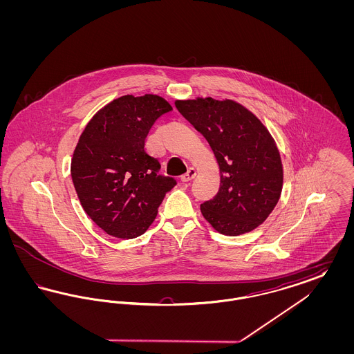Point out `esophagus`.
<instances>
[{
	"instance_id": "34e87169",
	"label": "esophagus",
	"mask_w": 354,
	"mask_h": 354,
	"mask_svg": "<svg viewBox=\"0 0 354 354\" xmlns=\"http://www.w3.org/2000/svg\"><path fill=\"white\" fill-rule=\"evenodd\" d=\"M195 176H196V169L191 167V169H188V171L185 172V175H182V176H180V180H182L183 183H187V182L192 180Z\"/></svg>"
}]
</instances>
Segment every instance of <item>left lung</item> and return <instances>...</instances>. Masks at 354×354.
<instances>
[{
  "mask_svg": "<svg viewBox=\"0 0 354 354\" xmlns=\"http://www.w3.org/2000/svg\"><path fill=\"white\" fill-rule=\"evenodd\" d=\"M175 106L219 163V191L201 205L203 216L223 235L252 231L270 216L283 188L281 159L268 130L234 101L198 98Z\"/></svg>",
  "mask_w": 354,
  "mask_h": 354,
  "instance_id": "1",
  "label": "left lung"
}]
</instances>
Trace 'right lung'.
Segmentation results:
<instances>
[{
    "mask_svg": "<svg viewBox=\"0 0 354 354\" xmlns=\"http://www.w3.org/2000/svg\"><path fill=\"white\" fill-rule=\"evenodd\" d=\"M172 110L158 95H124L87 123L71 160V178L84 212L106 234L134 239L156 218L176 185L145 149L155 120Z\"/></svg>",
    "mask_w": 354,
    "mask_h": 354,
    "instance_id": "1",
    "label": "right lung"
}]
</instances>
